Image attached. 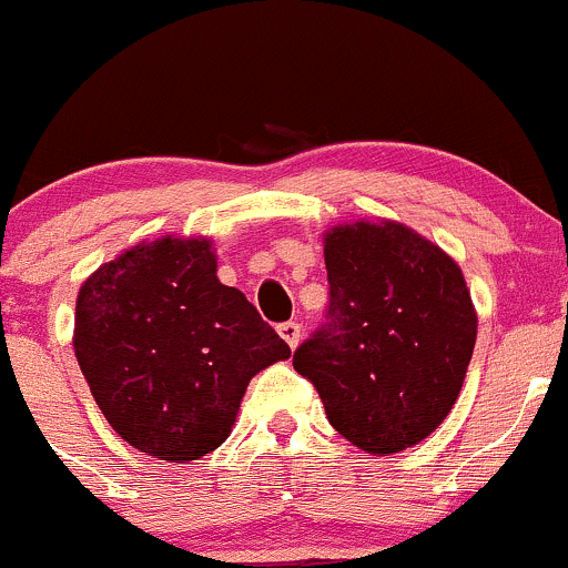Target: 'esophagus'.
I'll use <instances>...</instances> for the list:
<instances>
[{
    "mask_svg": "<svg viewBox=\"0 0 568 568\" xmlns=\"http://www.w3.org/2000/svg\"><path fill=\"white\" fill-rule=\"evenodd\" d=\"M278 335L290 344V349H295V346L301 344V325H297V322H282V325H278Z\"/></svg>",
    "mask_w": 568,
    "mask_h": 568,
    "instance_id": "34e87169",
    "label": "esophagus"
}]
</instances>
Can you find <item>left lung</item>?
Segmentation results:
<instances>
[{"label": "left lung", "instance_id": "1", "mask_svg": "<svg viewBox=\"0 0 568 568\" xmlns=\"http://www.w3.org/2000/svg\"><path fill=\"white\" fill-rule=\"evenodd\" d=\"M325 265V322L292 365L341 436L365 453H400L444 423L471 363L477 314L460 267L395 222L335 227Z\"/></svg>", "mask_w": 568, "mask_h": 568}]
</instances>
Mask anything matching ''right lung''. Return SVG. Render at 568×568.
Returning <instances> with one entry per match:
<instances>
[{
	"label": "right lung",
	"instance_id": "right-lung-1",
	"mask_svg": "<svg viewBox=\"0 0 568 568\" xmlns=\"http://www.w3.org/2000/svg\"><path fill=\"white\" fill-rule=\"evenodd\" d=\"M72 344L111 428L168 463L213 453L248 379L290 357L246 295L219 282L211 241L170 235L91 273Z\"/></svg>",
	"mask_w": 568,
	"mask_h": 568
}]
</instances>
